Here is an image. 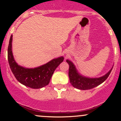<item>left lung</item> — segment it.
<instances>
[{"label": "left lung", "mask_w": 121, "mask_h": 121, "mask_svg": "<svg viewBox=\"0 0 121 121\" xmlns=\"http://www.w3.org/2000/svg\"><path fill=\"white\" fill-rule=\"evenodd\" d=\"M66 62L69 65V77L70 82L73 87L81 90H87L97 86L104 82L112 72V68L105 76L99 78H87L83 77L77 72L75 66L70 61L67 60Z\"/></svg>", "instance_id": "left-lung-1"}]
</instances>
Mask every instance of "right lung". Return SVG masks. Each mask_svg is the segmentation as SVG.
<instances>
[{"instance_id": "obj_1", "label": "right lung", "mask_w": 121, "mask_h": 121, "mask_svg": "<svg viewBox=\"0 0 121 121\" xmlns=\"http://www.w3.org/2000/svg\"><path fill=\"white\" fill-rule=\"evenodd\" d=\"M12 35L8 47V60L11 70L19 82L32 89H39L48 85L55 69L64 60L63 57L53 59L51 61L34 69L25 68L17 65L12 52Z\"/></svg>"}]
</instances>
